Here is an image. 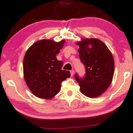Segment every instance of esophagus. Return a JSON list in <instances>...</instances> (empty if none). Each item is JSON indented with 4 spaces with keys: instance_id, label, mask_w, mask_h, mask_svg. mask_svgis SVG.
I'll return each instance as SVG.
<instances>
[{
    "instance_id": "1",
    "label": "esophagus",
    "mask_w": 133,
    "mask_h": 133,
    "mask_svg": "<svg viewBox=\"0 0 133 133\" xmlns=\"http://www.w3.org/2000/svg\"><path fill=\"white\" fill-rule=\"evenodd\" d=\"M74 74V70H70V75L72 77Z\"/></svg>"
}]
</instances>
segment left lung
<instances>
[{"label":"left lung","mask_w":133,"mask_h":133,"mask_svg":"<svg viewBox=\"0 0 133 133\" xmlns=\"http://www.w3.org/2000/svg\"><path fill=\"white\" fill-rule=\"evenodd\" d=\"M91 45V47L89 45ZM80 61L85 65L83 77L77 74L75 78L84 95L90 97L100 96L110 86L114 73V61L111 52L99 39H83L77 43Z\"/></svg>","instance_id":"8db88e82"}]
</instances>
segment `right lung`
Returning <instances> with one entry per match:
<instances>
[{"label":"right lung","instance_id":"1","mask_svg":"<svg viewBox=\"0 0 133 133\" xmlns=\"http://www.w3.org/2000/svg\"><path fill=\"white\" fill-rule=\"evenodd\" d=\"M64 42L39 40L26 51L23 61L24 79L37 97L52 98L60 91L62 82L70 77V72L62 70L63 62L56 57L63 48Z\"/></svg>","mask_w":133,"mask_h":133}]
</instances>
